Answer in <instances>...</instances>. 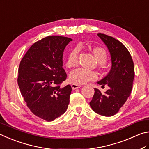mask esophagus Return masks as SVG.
I'll return each mask as SVG.
<instances>
[{
    "label": "esophagus",
    "instance_id": "esophagus-1",
    "mask_svg": "<svg viewBox=\"0 0 149 149\" xmlns=\"http://www.w3.org/2000/svg\"><path fill=\"white\" fill-rule=\"evenodd\" d=\"M71 87H72V90H75V89H77V88H79L81 87V85L77 84H72Z\"/></svg>",
    "mask_w": 149,
    "mask_h": 149
}]
</instances>
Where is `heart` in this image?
I'll return each instance as SVG.
<instances>
[{
	"label": "heart",
	"mask_w": 149,
	"mask_h": 149,
	"mask_svg": "<svg viewBox=\"0 0 149 149\" xmlns=\"http://www.w3.org/2000/svg\"><path fill=\"white\" fill-rule=\"evenodd\" d=\"M93 52L100 64L105 63L107 59V54L106 50L101 47H95ZM80 47L76 46L70 51L68 55L66 65L67 67L72 68L77 66L79 63V54ZM70 80L73 84H84L90 81H93L97 79V74L93 70H88L84 68H79L70 72Z\"/></svg>",
	"instance_id": "obj_1"
}]
</instances>
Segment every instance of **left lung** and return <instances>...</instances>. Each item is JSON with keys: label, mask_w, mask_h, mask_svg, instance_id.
I'll use <instances>...</instances> for the list:
<instances>
[{"label": "left lung", "mask_w": 149, "mask_h": 149, "mask_svg": "<svg viewBox=\"0 0 149 149\" xmlns=\"http://www.w3.org/2000/svg\"><path fill=\"white\" fill-rule=\"evenodd\" d=\"M111 54L112 67L110 72L97 84L107 85L109 90L102 93L94 88L95 93L90 105L100 115L111 116L119 111L131 93L135 72L134 61L123 44L112 36L99 33Z\"/></svg>", "instance_id": "left-lung-1"}]
</instances>
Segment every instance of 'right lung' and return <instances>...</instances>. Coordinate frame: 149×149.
Wrapping results in <instances>:
<instances>
[{"label":"right lung","mask_w":149,"mask_h":149,"mask_svg":"<svg viewBox=\"0 0 149 149\" xmlns=\"http://www.w3.org/2000/svg\"><path fill=\"white\" fill-rule=\"evenodd\" d=\"M72 39L48 36L36 42L20 62L17 83L30 111L39 118L53 121L64 114L72 88L61 87L67 74L63 68V54Z\"/></svg>","instance_id":"1"}]
</instances>
